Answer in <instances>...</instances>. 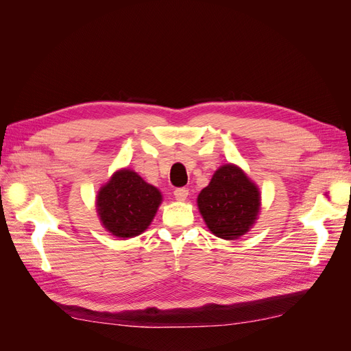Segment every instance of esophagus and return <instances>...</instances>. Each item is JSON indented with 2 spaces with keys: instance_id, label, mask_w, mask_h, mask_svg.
Returning <instances> with one entry per match:
<instances>
[{
  "instance_id": "34e87169",
  "label": "esophagus",
  "mask_w": 351,
  "mask_h": 351,
  "mask_svg": "<svg viewBox=\"0 0 351 351\" xmlns=\"http://www.w3.org/2000/svg\"><path fill=\"white\" fill-rule=\"evenodd\" d=\"M173 195H175V199L178 200V202H184V200H186V197H188V188H176V190L173 191Z\"/></svg>"
}]
</instances>
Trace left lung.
Segmentation results:
<instances>
[{
  "instance_id": "1",
  "label": "left lung",
  "mask_w": 351,
  "mask_h": 351,
  "mask_svg": "<svg viewBox=\"0 0 351 351\" xmlns=\"http://www.w3.org/2000/svg\"><path fill=\"white\" fill-rule=\"evenodd\" d=\"M197 206L213 236L236 240L255 226L261 209V191L243 169L223 165L197 197Z\"/></svg>"
}]
</instances>
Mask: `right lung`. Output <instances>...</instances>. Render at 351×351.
<instances>
[{"mask_svg":"<svg viewBox=\"0 0 351 351\" xmlns=\"http://www.w3.org/2000/svg\"><path fill=\"white\" fill-rule=\"evenodd\" d=\"M163 202L158 188L143 181L132 169H120L99 188L96 212L102 227L119 239L142 234Z\"/></svg>","mask_w":351,"mask_h":351,"instance_id":"1","label":"right lung"}]
</instances>
